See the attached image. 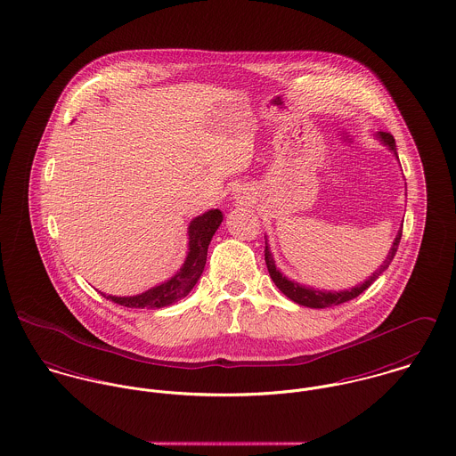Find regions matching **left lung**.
<instances>
[{
  "mask_svg": "<svg viewBox=\"0 0 456 456\" xmlns=\"http://www.w3.org/2000/svg\"><path fill=\"white\" fill-rule=\"evenodd\" d=\"M378 140L387 145L390 149L391 152L395 154V158L398 159V154H396V145H395V138L391 136L390 133H385V131H379L378 133ZM400 239H402V226L393 240V246L390 248V253L387 256V260L383 261V265L363 282L356 284L354 288L351 289H342V291H326V289H314L311 286H304L297 281H291L288 279L286 275H282V272L277 268L275 260L270 253V248H268V242L265 240V261H266V268H268V273L272 277V281L275 282V286L289 298L293 300L295 304L298 305H304V307H311V309H325V307H331V305H338V304H344V302H349L353 298H356L360 293H363L388 266H390L391 260L398 249V244H400Z\"/></svg>",
  "mask_w": 456,
  "mask_h": 456,
  "instance_id": "1",
  "label": "left lung"
}]
</instances>
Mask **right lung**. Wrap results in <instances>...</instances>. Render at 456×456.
Masks as SVG:
<instances>
[{"label": "right lung", "instance_id": "obj_1", "mask_svg": "<svg viewBox=\"0 0 456 456\" xmlns=\"http://www.w3.org/2000/svg\"><path fill=\"white\" fill-rule=\"evenodd\" d=\"M223 223V212L219 208H210L205 214L195 217L188 226V256L181 270L172 275L168 281L133 297H112L105 295L114 304L125 305V307H134V309H161L167 305H172L184 298L193 288H195L207 261V249L208 244Z\"/></svg>", "mask_w": 456, "mask_h": 456}]
</instances>
